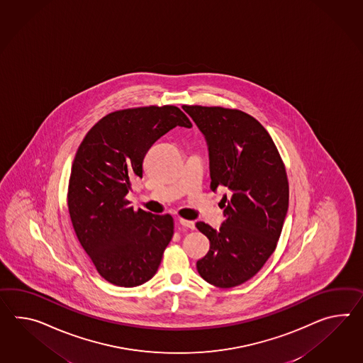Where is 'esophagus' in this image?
I'll return each instance as SVG.
<instances>
[{"instance_id":"34e87169","label":"esophagus","mask_w":363,"mask_h":363,"mask_svg":"<svg viewBox=\"0 0 363 363\" xmlns=\"http://www.w3.org/2000/svg\"><path fill=\"white\" fill-rule=\"evenodd\" d=\"M179 224H181L182 227L189 228V230H195L194 221L185 220V219H179Z\"/></svg>"}]
</instances>
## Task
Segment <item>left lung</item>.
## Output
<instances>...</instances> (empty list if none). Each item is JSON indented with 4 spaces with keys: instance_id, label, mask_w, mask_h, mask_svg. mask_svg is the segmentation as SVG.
I'll list each match as a JSON object with an SVG mask.
<instances>
[{
    "instance_id": "8db88e82",
    "label": "left lung",
    "mask_w": 363,
    "mask_h": 363,
    "mask_svg": "<svg viewBox=\"0 0 363 363\" xmlns=\"http://www.w3.org/2000/svg\"><path fill=\"white\" fill-rule=\"evenodd\" d=\"M182 108L208 145L211 190L228 191L219 230L196 223L210 240L196 269L206 282L230 289L255 277L277 247L289 208L286 169L272 136L253 116L219 106Z\"/></svg>"
}]
</instances>
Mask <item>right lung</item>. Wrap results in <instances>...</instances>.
<instances>
[{
    "mask_svg": "<svg viewBox=\"0 0 363 363\" xmlns=\"http://www.w3.org/2000/svg\"><path fill=\"white\" fill-rule=\"evenodd\" d=\"M193 124L176 106L118 110L86 133L72 164L68 210L81 247L107 282L135 287L159 269L174 232L173 218L133 211L125 198L143 177L152 144L174 127Z\"/></svg>",
    "mask_w": 363,
    "mask_h": 363,
    "instance_id": "add662e5",
    "label": "right lung"
}]
</instances>
